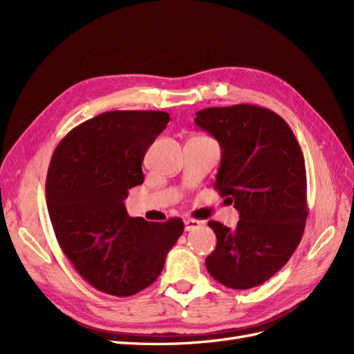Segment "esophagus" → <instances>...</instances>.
Segmentation results:
<instances>
[{
  "label": "esophagus",
  "mask_w": 354,
  "mask_h": 354,
  "mask_svg": "<svg viewBox=\"0 0 354 354\" xmlns=\"http://www.w3.org/2000/svg\"><path fill=\"white\" fill-rule=\"evenodd\" d=\"M202 221H199V220H195V218H186L185 220V227H186V230L189 232V230H195V229H199V227H202Z\"/></svg>",
  "instance_id": "1"
}]
</instances>
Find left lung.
Returning <instances> with one entry per match:
<instances>
[{
    "label": "left lung",
    "mask_w": 354,
    "mask_h": 354,
    "mask_svg": "<svg viewBox=\"0 0 354 354\" xmlns=\"http://www.w3.org/2000/svg\"><path fill=\"white\" fill-rule=\"evenodd\" d=\"M195 124L220 143L214 187L239 211L236 229L208 223L217 246L207 270L232 289L259 286L282 269L303 238L308 209L301 147L285 120L255 104L203 109Z\"/></svg>",
    "instance_id": "1"
}]
</instances>
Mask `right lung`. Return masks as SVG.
Returning <instances> with one entry per match:
<instances>
[{"instance_id":"1","label":"right lung","mask_w":354,"mask_h":354,"mask_svg":"<svg viewBox=\"0 0 354 354\" xmlns=\"http://www.w3.org/2000/svg\"><path fill=\"white\" fill-rule=\"evenodd\" d=\"M169 115L112 111L75 127L51 156L46 198L62 251L102 292L128 297L152 285L185 230L130 217L128 190L143 183L142 162Z\"/></svg>"}]
</instances>
